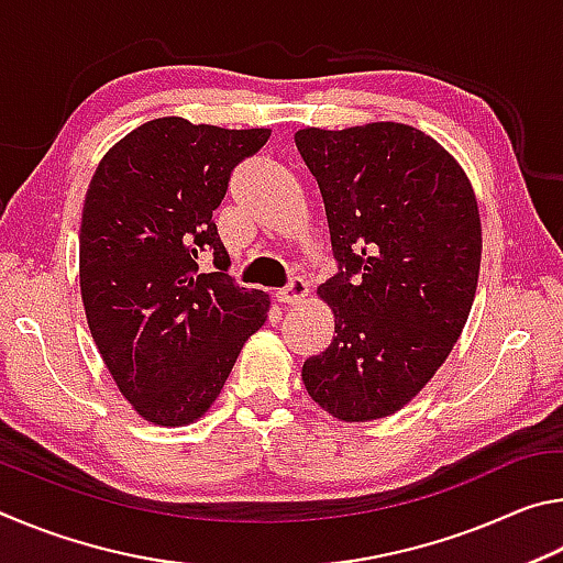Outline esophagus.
Instances as JSON below:
<instances>
[{
    "label": "esophagus",
    "mask_w": 563,
    "mask_h": 563,
    "mask_svg": "<svg viewBox=\"0 0 563 563\" xmlns=\"http://www.w3.org/2000/svg\"><path fill=\"white\" fill-rule=\"evenodd\" d=\"M308 292H310L308 280L300 278V275H298V278H290V283L278 290V300L285 302V305H298V302L305 300V295H308Z\"/></svg>",
    "instance_id": "34e87169"
}]
</instances>
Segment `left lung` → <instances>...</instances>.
Masks as SVG:
<instances>
[{
  "mask_svg": "<svg viewBox=\"0 0 563 563\" xmlns=\"http://www.w3.org/2000/svg\"><path fill=\"white\" fill-rule=\"evenodd\" d=\"M325 201L338 273L318 288L335 332L308 357V395L345 422L395 415L470 318L482 223L462 166L419 129L379 121L295 133Z\"/></svg>",
  "mask_w": 563,
  "mask_h": 563,
  "instance_id": "left-lung-1",
  "label": "left lung"
}]
</instances>
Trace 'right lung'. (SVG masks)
I'll list each match as a JSON object with an SVG mask.
<instances>
[{
  "label": "right lung",
  "mask_w": 563,
  "mask_h": 563,
  "mask_svg": "<svg viewBox=\"0 0 563 563\" xmlns=\"http://www.w3.org/2000/svg\"><path fill=\"white\" fill-rule=\"evenodd\" d=\"M268 129L154 119L113 146L81 213L79 280L91 338L123 397L148 422L180 427L221 395L243 342L268 318L241 288L213 211ZM214 255V273L197 258Z\"/></svg>",
  "instance_id": "add662e5"
}]
</instances>
